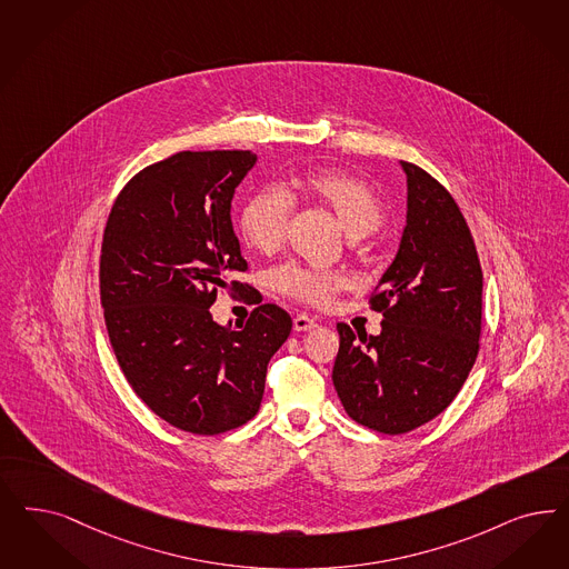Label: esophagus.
<instances>
[{"label": "esophagus", "mask_w": 569, "mask_h": 569, "mask_svg": "<svg viewBox=\"0 0 569 569\" xmlns=\"http://www.w3.org/2000/svg\"><path fill=\"white\" fill-rule=\"evenodd\" d=\"M293 329L297 330V332L316 329V320L310 318V316H303V313H299V316H295L293 318Z\"/></svg>", "instance_id": "34e87169"}]
</instances>
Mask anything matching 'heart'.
Returning <instances> with one entry per match:
<instances>
[{
    "label": "heart",
    "mask_w": 569,
    "mask_h": 569,
    "mask_svg": "<svg viewBox=\"0 0 569 569\" xmlns=\"http://www.w3.org/2000/svg\"><path fill=\"white\" fill-rule=\"evenodd\" d=\"M297 197L325 209L349 237H367L386 218L383 204L368 183L341 171H308L293 180ZM293 204L280 188H263L244 202L240 232L244 242L263 256L276 253L287 239ZM348 278L337 270H318L301 263H284L272 272V287L308 306H327L341 293Z\"/></svg>",
    "instance_id": "1"
}]
</instances>
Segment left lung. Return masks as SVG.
<instances>
[{"label":"left lung","instance_id":"left-lung-1","mask_svg":"<svg viewBox=\"0 0 569 569\" xmlns=\"http://www.w3.org/2000/svg\"><path fill=\"white\" fill-rule=\"evenodd\" d=\"M408 211L400 249L370 308L367 337L339 322L332 383L349 417L400 436L436 419L476 365L483 274L471 230L452 194L421 167L400 161Z\"/></svg>","mask_w":569,"mask_h":569}]
</instances>
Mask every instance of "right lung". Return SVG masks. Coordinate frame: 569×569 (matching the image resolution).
Returning a JSON list of instances; mask_svg holds the SVG:
<instances>
[{
	"label": "right lung",
	"instance_id": "right-lung-1",
	"mask_svg": "<svg viewBox=\"0 0 569 569\" xmlns=\"http://www.w3.org/2000/svg\"><path fill=\"white\" fill-rule=\"evenodd\" d=\"M251 150H183L136 173L110 209L100 301L131 389L163 421L218 436L251 421L268 362L293 329L274 303L221 327L209 308L247 272L230 207Z\"/></svg>",
	"mask_w": 569,
	"mask_h": 569
}]
</instances>
